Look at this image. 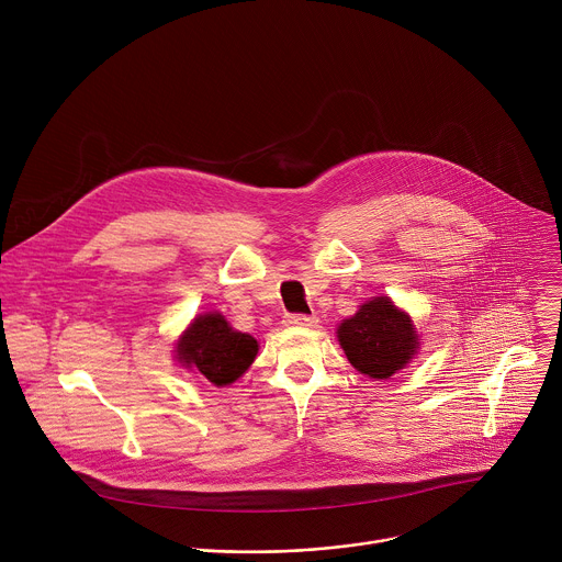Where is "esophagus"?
<instances>
[{
    "instance_id": "esophagus-1",
    "label": "esophagus",
    "mask_w": 562,
    "mask_h": 562,
    "mask_svg": "<svg viewBox=\"0 0 562 562\" xmlns=\"http://www.w3.org/2000/svg\"><path fill=\"white\" fill-rule=\"evenodd\" d=\"M318 323L316 316L310 314H288L285 316V325H294V327H314Z\"/></svg>"
}]
</instances>
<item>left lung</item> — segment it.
<instances>
[{"instance_id":"8db88e82","label":"left lung","mask_w":562,"mask_h":562,"mask_svg":"<svg viewBox=\"0 0 562 562\" xmlns=\"http://www.w3.org/2000/svg\"><path fill=\"white\" fill-rule=\"evenodd\" d=\"M338 340L349 362L375 380L400 371L417 349L411 318L386 296L360 305L351 318L340 323Z\"/></svg>"}]
</instances>
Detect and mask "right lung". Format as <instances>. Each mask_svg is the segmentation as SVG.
<instances>
[{"instance_id": "right-lung-1", "label": "right lung", "mask_w": 562, "mask_h": 562, "mask_svg": "<svg viewBox=\"0 0 562 562\" xmlns=\"http://www.w3.org/2000/svg\"><path fill=\"white\" fill-rule=\"evenodd\" d=\"M259 351L250 334L235 331L222 314H204L193 321L178 342V360L200 371L215 386L235 382Z\"/></svg>"}]
</instances>
